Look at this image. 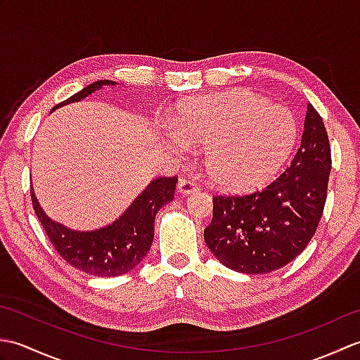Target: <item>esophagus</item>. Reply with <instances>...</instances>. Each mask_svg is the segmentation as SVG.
I'll use <instances>...</instances> for the list:
<instances>
[{
	"label": "esophagus",
	"mask_w": 360,
	"mask_h": 360,
	"mask_svg": "<svg viewBox=\"0 0 360 360\" xmlns=\"http://www.w3.org/2000/svg\"><path fill=\"white\" fill-rule=\"evenodd\" d=\"M178 190H179L182 195H192V193L198 192V190H200V187H198L193 181H190L187 178H182L178 182Z\"/></svg>",
	"instance_id": "esophagus-1"
}]
</instances>
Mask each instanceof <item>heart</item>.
I'll return each mask as SVG.
<instances>
[{"label":"heart","mask_w":360,"mask_h":360,"mask_svg":"<svg viewBox=\"0 0 360 360\" xmlns=\"http://www.w3.org/2000/svg\"><path fill=\"white\" fill-rule=\"evenodd\" d=\"M174 148H205V167L219 187L252 192L275 178L292 153L298 125L281 105L246 91L188 101L170 122Z\"/></svg>","instance_id":"b5f03b06"}]
</instances>
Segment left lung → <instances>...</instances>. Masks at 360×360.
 Returning <instances> with one entry per match:
<instances>
[{"instance_id":"8db88e82","label":"left lung","mask_w":360,"mask_h":360,"mask_svg":"<svg viewBox=\"0 0 360 360\" xmlns=\"http://www.w3.org/2000/svg\"><path fill=\"white\" fill-rule=\"evenodd\" d=\"M330 172L326 128L308 103L300 148L278 179L262 192L213 196V218L204 231L207 248L236 272L258 275L286 266L317 231Z\"/></svg>"}]
</instances>
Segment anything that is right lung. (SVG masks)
<instances>
[{
	"label": "right lung",
	"mask_w": 360,
	"mask_h": 360,
	"mask_svg": "<svg viewBox=\"0 0 360 360\" xmlns=\"http://www.w3.org/2000/svg\"><path fill=\"white\" fill-rule=\"evenodd\" d=\"M114 85L117 83L111 80L91 83L80 93L53 106L52 111L58 106L80 102L82 98L93 94L102 86ZM176 182L178 176L153 179L116 221L88 232L72 231L57 221H52L40 207L32 188H30V198L46 235L65 262L75 269L96 277H117L134 269V266L139 264L147 255L155 236L156 213L162 205L173 201Z\"/></svg>",
	"instance_id": "obj_1"
}]
</instances>
